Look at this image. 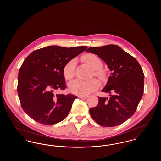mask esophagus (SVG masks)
Segmentation results:
<instances>
[{
  "label": "esophagus",
  "mask_w": 161,
  "mask_h": 161,
  "mask_svg": "<svg viewBox=\"0 0 161 161\" xmlns=\"http://www.w3.org/2000/svg\"><path fill=\"white\" fill-rule=\"evenodd\" d=\"M78 98H84V99H86V98H87V95H79V96H78Z\"/></svg>",
  "instance_id": "obj_1"
}]
</instances>
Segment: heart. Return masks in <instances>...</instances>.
<instances>
[{
    "instance_id": "b5f03b06",
    "label": "heart",
    "mask_w": 161,
    "mask_h": 161,
    "mask_svg": "<svg viewBox=\"0 0 161 161\" xmlns=\"http://www.w3.org/2000/svg\"><path fill=\"white\" fill-rule=\"evenodd\" d=\"M82 60L89 65L92 69L95 70L94 75L101 79L104 78V73L101 70L103 63L100 58L95 54L89 53L82 57ZM76 66V60L72 59L68 61L63 67V74L67 80H70L75 75ZM99 87V83L95 79H92L89 81H82L75 80L70 83L68 86L69 92L80 95H87L95 91Z\"/></svg>"
}]
</instances>
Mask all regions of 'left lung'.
<instances>
[{"mask_svg":"<svg viewBox=\"0 0 161 161\" xmlns=\"http://www.w3.org/2000/svg\"><path fill=\"white\" fill-rule=\"evenodd\" d=\"M85 51L98 55L107 64L111 74L102 92L113 93L109 98L98 97L90 115L102 126L119 125L134 114L143 95V70L135 58L117 45L91 47Z\"/></svg>","mask_w":161,"mask_h":161,"instance_id":"obj_1","label":"left lung"}]
</instances>
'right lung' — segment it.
Masks as SVG:
<instances>
[{
	"label": "right lung",
	"instance_id": "obj_1",
	"mask_svg": "<svg viewBox=\"0 0 161 161\" xmlns=\"http://www.w3.org/2000/svg\"><path fill=\"white\" fill-rule=\"evenodd\" d=\"M87 47L47 46L33 51L24 60L19 72L17 93L24 112L35 121L52 125L69 114L77 96L54 92L66 87L64 66Z\"/></svg>",
	"mask_w": 161,
	"mask_h": 161
}]
</instances>
